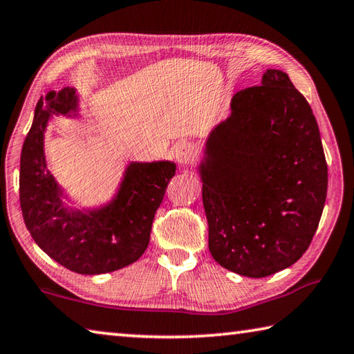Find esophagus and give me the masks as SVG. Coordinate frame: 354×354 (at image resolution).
Instances as JSON below:
<instances>
[{"mask_svg": "<svg viewBox=\"0 0 354 354\" xmlns=\"http://www.w3.org/2000/svg\"><path fill=\"white\" fill-rule=\"evenodd\" d=\"M195 154H196L195 148L189 142H178L176 145L173 147V156H175V159L183 165L189 164L190 160H194Z\"/></svg>", "mask_w": 354, "mask_h": 354, "instance_id": "esophagus-1", "label": "esophagus"}]
</instances>
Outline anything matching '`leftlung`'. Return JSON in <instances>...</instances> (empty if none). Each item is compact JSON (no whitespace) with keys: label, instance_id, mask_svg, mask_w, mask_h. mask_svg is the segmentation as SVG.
I'll list each match as a JSON object with an SVG mask.
<instances>
[{"label":"left lung","instance_id":"obj_1","mask_svg":"<svg viewBox=\"0 0 354 354\" xmlns=\"http://www.w3.org/2000/svg\"><path fill=\"white\" fill-rule=\"evenodd\" d=\"M209 251L227 270L263 278L295 263L319 226L328 167L319 124L284 71L237 92L200 165Z\"/></svg>","mask_w":354,"mask_h":354}]
</instances>
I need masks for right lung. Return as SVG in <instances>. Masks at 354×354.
Here are the masks:
<instances>
[{
	"label": "right lung",
	"mask_w": 354,
	"mask_h": 354,
	"mask_svg": "<svg viewBox=\"0 0 354 354\" xmlns=\"http://www.w3.org/2000/svg\"><path fill=\"white\" fill-rule=\"evenodd\" d=\"M75 88L41 97L20 158V206L35 243L68 270L100 274L120 270L145 253L154 214L175 176L170 160L131 162L117 195L98 209L67 207L46 169L44 137L51 115H75Z\"/></svg>",
	"instance_id": "obj_1"
}]
</instances>
